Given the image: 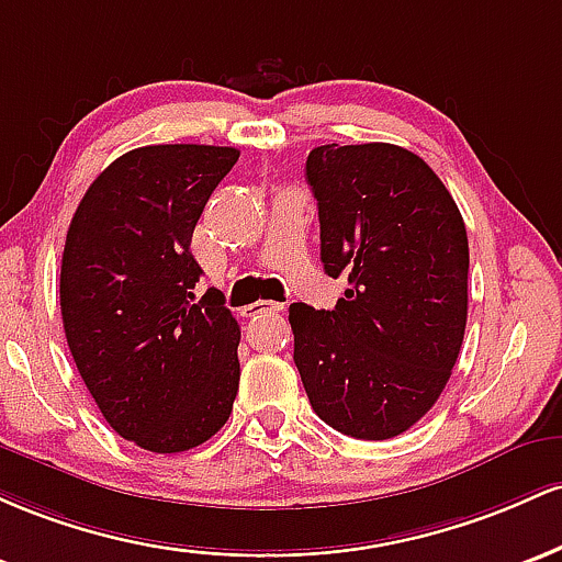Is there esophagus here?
<instances>
[{
    "mask_svg": "<svg viewBox=\"0 0 562 562\" xmlns=\"http://www.w3.org/2000/svg\"><path fill=\"white\" fill-rule=\"evenodd\" d=\"M283 305H279V302H270V300H260V302H251V305H247L241 311V315H247V318H260V315L265 313H281Z\"/></svg>",
    "mask_w": 562,
    "mask_h": 562,
    "instance_id": "esophagus-1",
    "label": "esophagus"
}]
</instances>
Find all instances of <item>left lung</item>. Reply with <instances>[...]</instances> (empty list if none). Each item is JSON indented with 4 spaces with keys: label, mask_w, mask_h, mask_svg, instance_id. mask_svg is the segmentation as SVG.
<instances>
[{
    "label": "left lung",
    "mask_w": 562,
    "mask_h": 562,
    "mask_svg": "<svg viewBox=\"0 0 562 562\" xmlns=\"http://www.w3.org/2000/svg\"><path fill=\"white\" fill-rule=\"evenodd\" d=\"M305 175L321 262L348 289L334 311L289 307L294 363L326 425L361 440L395 438L435 406L462 348L464 220L438 175L401 145H318Z\"/></svg>",
    "instance_id": "8db88e82"
}]
</instances>
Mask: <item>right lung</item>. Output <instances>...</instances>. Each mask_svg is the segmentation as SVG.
<instances>
[{
	"label": "right lung",
	"mask_w": 562,
	"mask_h": 562,
	"mask_svg": "<svg viewBox=\"0 0 562 562\" xmlns=\"http://www.w3.org/2000/svg\"><path fill=\"white\" fill-rule=\"evenodd\" d=\"M225 145H145L87 188L68 225L60 313L68 350L105 422L145 451L196 449L238 393V329L223 294L196 300L191 238Z\"/></svg>",
	"instance_id": "add662e5"
}]
</instances>
